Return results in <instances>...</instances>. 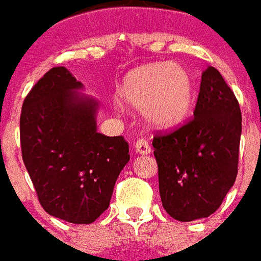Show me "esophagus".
Here are the masks:
<instances>
[{"label": "esophagus", "instance_id": "esophagus-1", "mask_svg": "<svg viewBox=\"0 0 261 261\" xmlns=\"http://www.w3.org/2000/svg\"><path fill=\"white\" fill-rule=\"evenodd\" d=\"M134 149H136L137 153L140 155H148L150 153V145L148 144V141L145 140H138L134 145Z\"/></svg>", "mask_w": 261, "mask_h": 261}]
</instances>
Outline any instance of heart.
I'll list each match as a JSON object with an SVG mask.
<instances>
[{
  "mask_svg": "<svg viewBox=\"0 0 261 261\" xmlns=\"http://www.w3.org/2000/svg\"><path fill=\"white\" fill-rule=\"evenodd\" d=\"M117 98L128 108L142 111L155 130H174L190 117L195 101L194 82L178 65L149 63L127 73Z\"/></svg>",
  "mask_w": 261,
  "mask_h": 261,
  "instance_id": "b5f03b06",
  "label": "heart"
}]
</instances>
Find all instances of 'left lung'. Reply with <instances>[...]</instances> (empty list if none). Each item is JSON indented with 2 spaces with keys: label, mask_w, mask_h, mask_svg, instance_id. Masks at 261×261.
Masks as SVG:
<instances>
[{
  "label": "left lung",
  "mask_w": 261,
  "mask_h": 261,
  "mask_svg": "<svg viewBox=\"0 0 261 261\" xmlns=\"http://www.w3.org/2000/svg\"><path fill=\"white\" fill-rule=\"evenodd\" d=\"M242 116L217 69L202 73L194 119L155 136L162 204L173 219L194 221L213 214L238 174Z\"/></svg>",
  "instance_id": "8db88e82"
}]
</instances>
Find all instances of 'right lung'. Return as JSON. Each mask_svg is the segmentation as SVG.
<instances>
[{
	"label": "right lung",
	"mask_w": 261,
	"mask_h": 261,
	"mask_svg": "<svg viewBox=\"0 0 261 261\" xmlns=\"http://www.w3.org/2000/svg\"><path fill=\"white\" fill-rule=\"evenodd\" d=\"M82 88L66 67L48 70L23 102L20 145L44 210L67 223L91 224L109 207L130 155L123 137L96 131L98 102L76 92Z\"/></svg>",
	"instance_id": "1"
}]
</instances>
